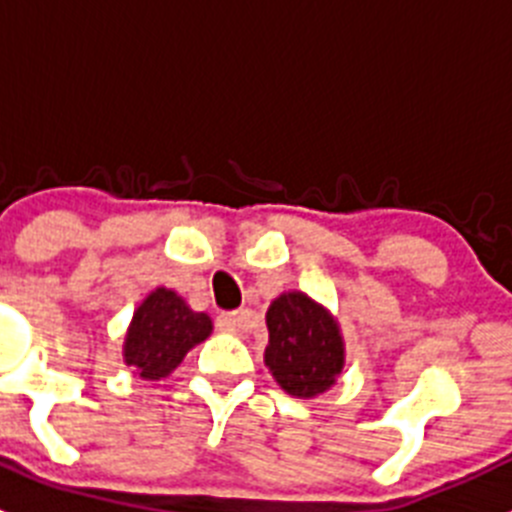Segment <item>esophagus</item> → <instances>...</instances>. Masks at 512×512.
<instances>
[{"instance_id":"1","label":"esophagus","mask_w":512,"mask_h":512,"mask_svg":"<svg viewBox=\"0 0 512 512\" xmlns=\"http://www.w3.org/2000/svg\"><path fill=\"white\" fill-rule=\"evenodd\" d=\"M248 310H233V312H220L217 315V328L220 330H230V333H235V330H241L248 325Z\"/></svg>"}]
</instances>
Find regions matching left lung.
I'll use <instances>...</instances> for the list:
<instances>
[{"mask_svg":"<svg viewBox=\"0 0 512 512\" xmlns=\"http://www.w3.org/2000/svg\"><path fill=\"white\" fill-rule=\"evenodd\" d=\"M264 361L287 395H323L343 372V336L336 318L305 292H284L266 310Z\"/></svg>","mask_w":512,"mask_h":512,"instance_id":"left-lung-1","label":"left lung"}]
</instances>
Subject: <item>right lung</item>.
<instances>
[{
  "label": "right lung",
  "mask_w": 512,
  "mask_h": 512,
  "mask_svg": "<svg viewBox=\"0 0 512 512\" xmlns=\"http://www.w3.org/2000/svg\"><path fill=\"white\" fill-rule=\"evenodd\" d=\"M212 333V320L207 312H194L174 289L158 287L130 320L122 359L133 366L143 379L169 377L182 364L189 348L205 341Z\"/></svg>",
  "instance_id": "1"
}]
</instances>
